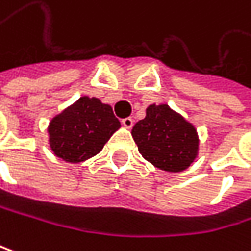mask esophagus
I'll return each mask as SVG.
<instances>
[{
    "instance_id": "34e87169",
    "label": "esophagus",
    "mask_w": 251,
    "mask_h": 251,
    "mask_svg": "<svg viewBox=\"0 0 251 251\" xmlns=\"http://www.w3.org/2000/svg\"><path fill=\"white\" fill-rule=\"evenodd\" d=\"M122 125L125 128H132L134 126V119L132 117H125V119H122Z\"/></svg>"
}]
</instances>
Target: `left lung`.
Segmentation results:
<instances>
[{
  "label": "left lung",
  "mask_w": 251,
  "mask_h": 251,
  "mask_svg": "<svg viewBox=\"0 0 251 251\" xmlns=\"http://www.w3.org/2000/svg\"><path fill=\"white\" fill-rule=\"evenodd\" d=\"M132 138L141 156L166 172L185 171L199 154L194 125L168 104H151L146 117L135 123Z\"/></svg>",
  "instance_id": "1"
}]
</instances>
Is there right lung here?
<instances>
[{
	"label": "right lung",
	"instance_id": "1",
	"mask_svg": "<svg viewBox=\"0 0 251 251\" xmlns=\"http://www.w3.org/2000/svg\"><path fill=\"white\" fill-rule=\"evenodd\" d=\"M119 128L108 104L85 95L51 119L48 143L58 159L80 163L98 154Z\"/></svg>",
	"mask_w": 251,
	"mask_h": 251
}]
</instances>
